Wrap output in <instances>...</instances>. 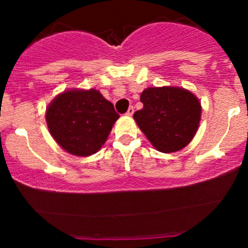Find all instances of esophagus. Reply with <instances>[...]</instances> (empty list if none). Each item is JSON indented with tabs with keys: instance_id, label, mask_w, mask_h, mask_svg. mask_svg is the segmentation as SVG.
<instances>
[{
	"instance_id": "obj_1",
	"label": "esophagus",
	"mask_w": 248,
	"mask_h": 248,
	"mask_svg": "<svg viewBox=\"0 0 248 248\" xmlns=\"http://www.w3.org/2000/svg\"><path fill=\"white\" fill-rule=\"evenodd\" d=\"M133 114H134V107L130 106L129 108H128V110L126 112V115L130 116V115H133Z\"/></svg>"
}]
</instances>
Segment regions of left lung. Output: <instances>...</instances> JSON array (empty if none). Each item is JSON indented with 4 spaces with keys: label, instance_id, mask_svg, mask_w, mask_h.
<instances>
[{
    "label": "left lung",
    "instance_id": "left-lung-1",
    "mask_svg": "<svg viewBox=\"0 0 248 248\" xmlns=\"http://www.w3.org/2000/svg\"><path fill=\"white\" fill-rule=\"evenodd\" d=\"M143 108L134 119L158 152L173 153L192 140L201 120V102L179 87H150L141 94Z\"/></svg>",
    "mask_w": 248,
    "mask_h": 248
}]
</instances>
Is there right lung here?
<instances>
[{
  "label": "right lung",
  "instance_id": "right-lung-1",
  "mask_svg": "<svg viewBox=\"0 0 248 248\" xmlns=\"http://www.w3.org/2000/svg\"><path fill=\"white\" fill-rule=\"evenodd\" d=\"M118 118L112 102L93 88L66 91L46 109L47 127L52 138L62 149L77 156L98 152Z\"/></svg>",
  "mask_w": 248,
  "mask_h": 248
}]
</instances>
